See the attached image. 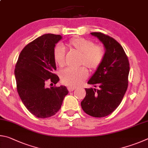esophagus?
<instances>
[{
    "label": "esophagus",
    "instance_id": "esophagus-1",
    "mask_svg": "<svg viewBox=\"0 0 148 148\" xmlns=\"http://www.w3.org/2000/svg\"><path fill=\"white\" fill-rule=\"evenodd\" d=\"M75 89V88H74V87H71V86L67 87V90H69V92H73Z\"/></svg>",
    "mask_w": 148,
    "mask_h": 148
}]
</instances>
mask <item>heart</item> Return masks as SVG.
<instances>
[{"label": "heart", "mask_w": 148, "mask_h": 148, "mask_svg": "<svg viewBox=\"0 0 148 148\" xmlns=\"http://www.w3.org/2000/svg\"><path fill=\"white\" fill-rule=\"evenodd\" d=\"M67 45L71 50L81 54L79 65H85L90 71L97 69L104 60L105 49L101 45H95L94 41L83 38L77 37L71 39ZM53 58L57 66L63 67L66 64V53L61 45L54 49ZM60 80L66 86L75 87L82 84L88 77V71L84 67L77 69L67 68L62 71Z\"/></svg>", "instance_id": "obj_1"}]
</instances>
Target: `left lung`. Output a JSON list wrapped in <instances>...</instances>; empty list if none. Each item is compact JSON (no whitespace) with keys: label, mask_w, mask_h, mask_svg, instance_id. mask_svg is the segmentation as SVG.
Returning <instances> with one entry per match:
<instances>
[{"label":"left lung","mask_w":148,"mask_h":148,"mask_svg":"<svg viewBox=\"0 0 148 148\" xmlns=\"http://www.w3.org/2000/svg\"><path fill=\"white\" fill-rule=\"evenodd\" d=\"M91 34L103 43L105 56L88 82L99 88H85L86 94L81 104L87 114L102 118L110 114L121 103L128 87L130 67L127 56L117 41L101 32Z\"/></svg>","instance_id":"8db88e82"}]
</instances>
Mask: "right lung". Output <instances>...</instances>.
Returning a JSON list of instances; mask_svg holds the SVG:
<instances>
[{
    "label": "right lung",
    "mask_w": 148,
    "mask_h": 148,
    "mask_svg": "<svg viewBox=\"0 0 148 148\" xmlns=\"http://www.w3.org/2000/svg\"><path fill=\"white\" fill-rule=\"evenodd\" d=\"M60 35L45 34L26 45L21 52L15 65V77L17 90L25 107L40 118L53 116L61 108L68 94L67 88H47V81L56 84L59 77L53 58L56 44Z\"/></svg>",
    "instance_id": "obj_1"
}]
</instances>
